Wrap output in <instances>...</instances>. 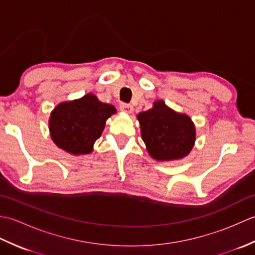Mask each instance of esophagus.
<instances>
[{
	"mask_svg": "<svg viewBox=\"0 0 255 255\" xmlns=\"http://www.w3.org/2000/svg\"><path fill=\"white\" fill-rule=\"evenodd\" d=\"M119 108H121L122 112L127 113V114H130L133 111V107L130 104H127V103H122L121 106H119Z\"/></svg>",
	"mask_w": 255,
	"mask_h": 255,
	"instance_id": "esophagus-1",
	"label": "esophagus"
}]
</instances>
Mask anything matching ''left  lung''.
I'll return each mask as SVG.
<instances>
[{
	"mask_svg": "<svg viewBox=\"0 0 255 255\" xmlns=\"http://www.w3.org/2000/svg\"><path fill=\"white\" fill-rule=\"evenodd\" d=\"M137 118L143 142L154 160H180L191 152L196 131L185 114L171 110L163 101H156L151 110L139 113Z\"/></svg>",
	"mask_w": 255,
	"mask_h": 255,
	"instance_id": "left-lung-1",
	"label": "left lung"
}]
</instances>
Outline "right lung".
<instances>
[{"label": "right lung", "instance_id": "add662e5", "mask_svg": "<svg viewBox=\"0 0 255 255\" xmlns=\"http://www.w3.org/2000/svg\"><path fill=\"white\" fill-rule=\"evenodd\" d=\"M116 108L102 103L94 94L60 103L51 112L49 130L59 148L74 155L89 154Z\"/></svg>", "mask_w": 255, "mask_h": 255}]
</instances>
